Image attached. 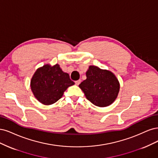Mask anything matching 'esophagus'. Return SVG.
Masks as SVG:
<instances>
[{"label": "esophagus", "instance_id": "34e87169", "mask_svg": "<svg viewBox=\"0 0 158 158\" xmlns=\"http://www.w3.org/2000/svg\"><path fill=\"white\" fill-rule=\"evenodd\" d=\"M81 80L79 79V80H77V81H75V83L76 84V85H79L80 83H81Z\"/></svg>", "mask_w": 158, "mask_h": 158}]
</instances>
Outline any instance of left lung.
<instances>
[{
	"label": "left lung",
	"mask_w": 158,
	"mask_h": 158,
	"mask_svg": "<svg viewBox=\"0 0 158 158\" xmlns=\"http://www.w3.org/2000/svg\"><path fill=\"white\" fill-rule=\"evenodd\" d=\"M86 79L79 85L86 98L96 106L112 104L119 91L118 79L110 71L90 65L86 73Z\"/></svg>",
	"instance_id": "left-lung-1"
}]
</instances>
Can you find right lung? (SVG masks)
<instances>
[{
  "label": "right lung",
  "mask_w": 158,
  "mask_h": 158,
  "mask_svg": "<svg viewBox=\"0 0 158 158\" xmlns=\"http://www.w3.org/2000/svg\"><path fill=\"white\" fill-rule=\"evenodd\" d=\"M74 82L58 64L53 67L45 65L38 69L31 81V89L40 102L45 105L55 103L63 96L64 91Z\"/></svg>",
  "instance_id": "obj_1"
}]
</instances>
